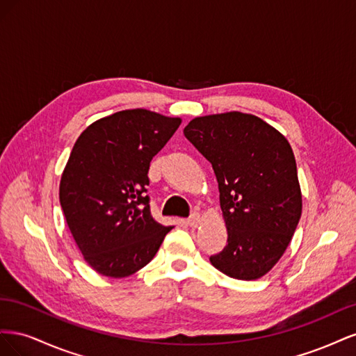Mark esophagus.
Returning <instances> with one entry per match:
<instances>
[{
    "label": "esophagus",
    "mask_w": 356,
    "mask_h": 356,
    "mask_svg": "<svg viewBox=\"0 0 356 356\" xmlns=\"http://www.w3.org/2000/svg\"><path fill=\"white\" fill-rule=\"evenodd\" d=\"M187 224L190 225V227H193V229H196L197 225L200 224V215L199 213H193L191 217L187 220Z\"/></svg>",
    "instance_id": "esophagus-1"
}]
</instances>
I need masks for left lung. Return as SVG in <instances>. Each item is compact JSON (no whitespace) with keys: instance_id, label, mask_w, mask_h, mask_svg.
<instances>
[{"instance_id":"8db88e82","label":"left lung","mask_w":356,"mask_h":356,"mask_svg":"<svg viewBox=\"0 0 356 356\" xmlns=\"http://www.w3.org/2000/svg\"><path fill=\"white\" fill-rule=\"evenodd\" d=\"M184 135L218 182L229 243L209 261L230 277L255 281L284 255L301 217L293 148L273 126L239 111L193 118Z\"/></svg>"}]
</instances>
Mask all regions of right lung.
<instances>
[{
	"instance_id": "1",
	"label": "right lung",
	"mask_w": 356,
	"mask_h": 356,
	"mask_svg": "<svg viewBox=\"0 0 356 356\" xmlns=\"http://www.w3.org/2000/svg\"><path fill=\"white\" fill-rule=\"evenodd\" d=\"M179 124V117L124 110L93 122L75 141L59 200L86 263L99 275L141 270L172 230L152 217L145 187L149 161Z\"/></svg>"
}]
</instances>
